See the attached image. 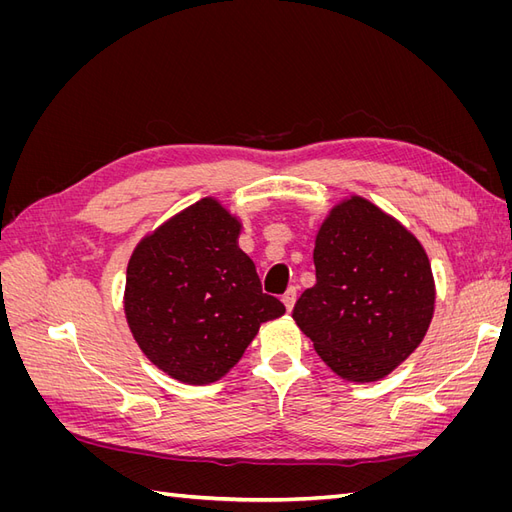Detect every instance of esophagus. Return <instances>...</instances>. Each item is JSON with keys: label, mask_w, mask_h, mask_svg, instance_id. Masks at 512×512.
Returning a JSON list of instances; mask_svg holds the SVG:
<instances>
[{"label": "esophagus", "mask_w": 512, "mask_h": 512, "mask_svg": "<svg viewBox=\"0 0 512 512\" xmlns=\"http://www.w3.org/2000/svg\"><path fill=\"white\" fill-rule=\"evenodd\" d=\"M282 301H284V305H286V309L288 312H292V307H294V301H297V288L294 286H290L286 292H284V297H282Z\"/></svg>", "instance_id": "esophagus-1"}]
</instances>
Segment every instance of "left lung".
Here are the masks:
<instances>
[{
    "mask_svg": "<svg viewBox=\"0 0 512 512\" xmlns=\"http://www.w3.org/2000/svg\"><path fill=\"white\" fill-rule=\"evenodd\" d=\"M316 284L292 318L320 359L350 382H374L423 342L436 288L418 239L361 196L335 205L322 222Z\"/></svg>",
    "mask_w": 512,
    "mask_h": 512,
    "instance_id": "8db88e82",
    "label": "left lung"
}]
</instances>
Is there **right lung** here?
<instances>
[{"mask_svg": "<svg viewBox=\"0 0 512 512\" xmlns=\"http://www.w3.org/2000/svg\"><path fill=\"white\" fill-rule=\"evenodd\" d=\"M241 224L203 198L153 230L128 262L126 318L147 359L170 378L209 384L235 367L260 324L286 307L262 292Z\"/></svg>", "mask_w": 512, "mask_h": 512, "instance_id": "obj_1", "label": "right lung"}]
</instances>
